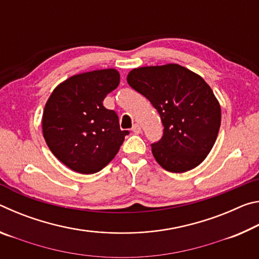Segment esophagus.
I'll use <instances>...</instances> for the list:
<instances>
[{
  "mask_svg": "<svg viewBox=\"0 0 259 259\" xmlns=\"http://www.w3.org/2000/svg\"><path fill=\"white\" fill-rule=\"evenodd\" d=\"M131 130H133L135 134H140V133H142V126L136 123V124L133 125V129H131Z\"/></svg>",
  "mask_w": 259,
  "mask_h": 259,
  "instance_id": "obj_1",
  "label": "esophagus"
}]
</instances>
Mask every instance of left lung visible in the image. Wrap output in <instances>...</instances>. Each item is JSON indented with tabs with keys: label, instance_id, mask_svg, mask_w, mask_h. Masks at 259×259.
I'll return each instance as SVG.
<instances>
[{
	"label": "left lung",
	"instance_id": "left-lung-1",
	"mask_svg": "<svg viewBox=\"0 0 259 259\" xmlns=\"http://www.w3.org/2000/svg\"><path fill=\"white\" fill-rule=\"evenodd\" d=\"M126 81L160 114L163 136L152 144L157 163L176 174L198 166L221 128V105L208 83L178 64L134 68Z\"/></svg>",
	"mask_w": 259,
	"mask_h": 259
}]
</instances>
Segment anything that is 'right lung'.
I'll list each match as a JSON object with an SVG mask.
<instances>
[{
	"instance_id": "add662e5",
	"label": "right lung",
	"mask_w": 259,
	"mask_h": 259,
	"mask_svg": "<svg viewBox=\"0 0 259 259\" xmlns=\"http://www.w3.org/2000/svg\"><path fill=\"white\" fill-rule=\"evenodd\" d=\"M119 83L120 73L114 68L76 74L57 85L48 99L43 137L52 154L73 171H100L129 134L120 129L117 114L103 105Z\"/></svg>"
}]
</instances>
